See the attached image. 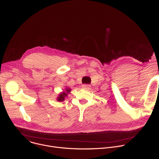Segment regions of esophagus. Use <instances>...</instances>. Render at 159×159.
Returning a JSON list of instances; mask_svg holds the SVG:
<instances>
[{"label": "esophagus", "instance_id": "1", "mask_svg": "<svg viewBox=\"0 0 159 159\" xmlns=\"http://www.w3.org/2000/svg\"><path fill=\"white\" fill-rule=\"evenodd\" d=\"M90 85H89V84H83L82 86V88H84V89H89L90 88Z\"/></svg>", "mask_w": 159, "mask_h": 159}]
</instances>
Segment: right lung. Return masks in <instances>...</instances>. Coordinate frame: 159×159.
I'll return each mask as SVG.
<instances>
[{
  "mask_svg": "<svg viewBox=\"0 0 159 159\" xmlns=\"http://www.w3.org/2000/svg\"><path fill=\"white\" fill-rule=\"evenodd\" d=\"M71 91V89L70 88H67L66 89V91H63V92H62L61 93L59 94V95H58V97H57V101L58 102H62L64 101L65 99V97H66L67 96H68V94Z\"/></svg>",
  "mask_w": 159,
  "mask_h": 159,
  "instance_id": "right-lung-1",
  "label": "right lung"
}]
</instances>
